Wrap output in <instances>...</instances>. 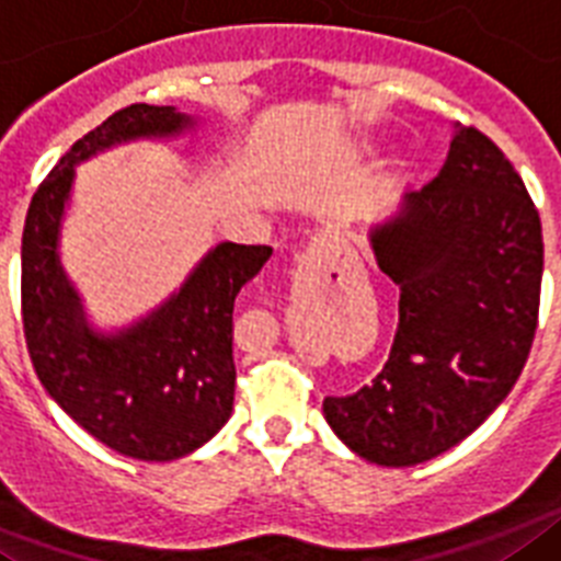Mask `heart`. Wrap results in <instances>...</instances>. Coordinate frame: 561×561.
I'll return each mask as SVG.
<instances>
[{
	"label": "heart",
	"mask_w": 561,
	"mask_h": 561,
	"mask_svg": "<svg viewBox=\"0 0 561 561\" xmlns=\"http://www.w3.org/2000/svg\"><path fill=\"white\" fill-rule=\"evenodd\" d=\"M369 152V144H358V154H367Z\"/></svg>",
	"instance_id": "1"
}]
</instances>
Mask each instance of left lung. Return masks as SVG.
<instances>
[{
  "label": "left lung",
  "mask_w": 561,
  "mask_h": 561,
  "mask_svg": "<svg viewBox=\"0 0 561 561\" xmlns=\"http://www.w3.org/2000/svg\"><path fill=\"white\" fill-rule=\"evenodd\" d=\"M369 245L401 290L396 341L373 383L321 409L347 449L403 469L457 446L514 389L537 333L542 222L511 160L455 126L440 174Z\"/></svg>",
  "instance_id": "8db88e82"
}]
</instances>
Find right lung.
Here are the masks:
<instances>
[{"mask_svg": "<svg viewBox=\"0 0 561 561\" xmlns=\"http://www.w3.org/2000/svg\"><path fill=\"white\" fill-rule=\"evenodd\" d=\"M199 126L178 106L133 104L72 144L33 194L22 233L27 353L53 401L95 440L135 460L192 455L233 409V299L274 248L220 242L152 313L92 328L61 265V222L76 165L133 140H174Z\"/></svg>", "mask_w": 561, "mask_h": 561, "instance_id": "obj_1", "label": "right lung"}]
</instances>
